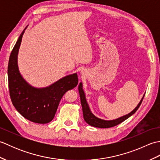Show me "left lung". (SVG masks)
<instances>
[{
  "label": "left lung",
  "mask_w": 160,
  "mask_h": 160,
  "mask_svg": "<svg viewBox=\"0 0 160 160\" xmlns=\"http://www.w3.org/2000/svg\"><path fill=\"white\" fill-rule=\"evenodd\" d=\"M78 90H79V93H80V101H81V104H82V112H83V117L84 120L88 124H89L92 127H98V128H110L115 127L119 124L122 123V122L127 120L129 117H131L132 115H133L135 112L137 111L138 108L140 107V104L142 103V100H143V98L144 97V95L142 97V100H140V102L138 104V106L135 108V109L132 110L131 113L128 114H127L124 115V116H122L120 118H118L115 120H104L102 119L98 118L96 116L91 113V111L89 108V104H88L85 94L82 89V83L80 82L79 86H78Z\"/></svg>",
  "instance_id": "8db88e82"
}]
</instances>
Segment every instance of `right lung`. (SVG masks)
Wrapping results in <instances>:
<instances>
[{
	"label": "right lung",
	"mask_w": 160,
	"mask_h": 160,
	"mask_svg": "<svg viewBox=\"0 0 160 160\" xmlns=\"http://www.w3.org/2000/svg\"><path fill=\"white\" fill-rule=\"evenodd\" d=\"M23 30L10 54L8 64V82L10 98L16 109L31 122L47 124L56 113L61 98L67 91L78 84L77 73L62 78L50 86L36 88L26 82L20 73L18 54L21 44Z\"/></svg>",
	"instance_id": "add662e5"
}]
</instances>
